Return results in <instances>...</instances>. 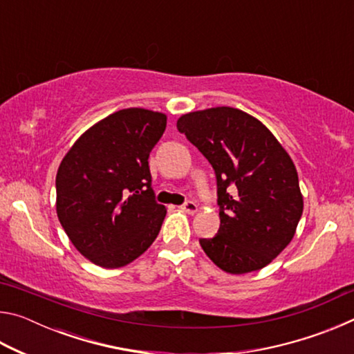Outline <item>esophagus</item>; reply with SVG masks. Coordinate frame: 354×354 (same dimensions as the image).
Listing matches in <instances>:
<instances>
[{"label": "esophagus", "instance_id": "esophagus-1", "mask_svg": "<svg viewBox=\"0 0 354 354\" xmlns=\"http://www.w3.org/2000/svg\"><path fill=\"white\" fill-rule=\"evenodd\" d=\"M181 209L187 214H195L196 211H198V206H196L195 201H185L184 205L181 206Z\"/></svg>", "mask_w": 354, "mask_h": 354}]
</instances>
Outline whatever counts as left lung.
I'll list each match as a JSON object with an SVG mask.
<instances>
[{
	"label": "left lung",
	"instance_id": "left-lung-1",
	"mask_svg": "<svg viewBox=\"0 0 354 354\" xmlns=\"http://www.w3.org/2000/svg\"><path fill=\"white\" fill-rule=\"evenodd\" d=\"M176 127L217 179L220 227L200 239L201 248L227 273L261 270L290 243L303 214L290 156L259 120L234 107L185 113Z\"/></svg>",
	"mask_w": 354,
	"mask_h": 354
}]
</instances>
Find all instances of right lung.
<instances>
[{"label": "right lung", "mask_w": 354, "mask_h": 354, "mask_svg": "<svg viewBox=\"0 0 354 354\" xmlns=\"http://www.w3.org/2000/svg\"><path fill=\"white\" fill-rule=\"evenodd\" d=\"M165 127L160 112L118 111L86 131L59 165V221L100 267L127 266L159 234L167 211L156 201L148 158Z\"/></svg>", "instance_id": "1"}]
</instances>
